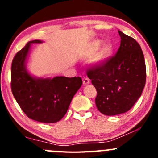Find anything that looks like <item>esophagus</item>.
I'll return each instance as SVG.
<instances>
[{
	"instance_id": "esophagus-1",
	"label": "esophagus",
	"mask_w": 158,
	"mask_h": 158,
	"mask_svg": "<svg viewBox=\"0 0 158 158\" xmlns=\"http://www.w3.org/2000/svg\"><path fill=\"white\" fill-rule=\"evenodd\" d=\"M82 82H83L84 85H88V84H89V82H90V80L87 77H84L82 79Z\"/></svg>"
}]
</instances>
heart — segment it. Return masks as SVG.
<instances>
[{
  "label": "heart",
  "mask_w": 158,
  "mask_h": 158,
  "mask_svg": "<svg viewBox=\"0 0 158 158\" xmlns=\"http://www.w3.org/2000/svg\"><path fill=\"white\" fill-rule=\"evenodd\" d=\"M102 44L101 40H94L90 44L89 48V51L91 54H94L96 52L97 49ZM114 50V47L111 43H106L104 44L97 51L95 55L94 56V58L92 60L93 64L95 66H101L104 64L106 61L111 57Z\"/></svg>",
  "instance_id": "b5f03b06"
}]
</instances>
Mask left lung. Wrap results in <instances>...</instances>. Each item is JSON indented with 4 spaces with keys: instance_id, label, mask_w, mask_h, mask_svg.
Instances as JSON below:
<instances>
[{
    "instance_id": "obj_1",
    "label": "left lung",
    "mask_w": 158,
    "mask_h": 158,
    "mask_svg": "<svg viewBox=\"0 0 158 158\" xmlns=\"http://www.w3.org/2000/svg\"><path fill=\"white\" fill-rule=\"evenodd\" d=\"M121 44L116 55L87 71L97 91L95 105L105 115L128 111L141 97L146 82L144 54L135 39L118 30Z\"/></svg>"
}]
</instances>
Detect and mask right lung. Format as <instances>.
Listing matches in <instances>:
<instances>
[{
  "instance_id": "add662e5",
  "label": "right lung",
  "mask_w": 158,
  "mask_h": 158,
  "mask_svg": "<svg viewBox=\"0 0 158 158\" xmlns=\"http://www.w3.org/2000/svg\"><path fill=\"white\" fill-rule=\"evenodd\" d=\"M28 42L17 52L11 65V90L23 112L30 119L55 123L66 114L72 99L82 84L80 77H36L27 69L26 60L32 44Z\"/></svg>"
}]
</instances>
